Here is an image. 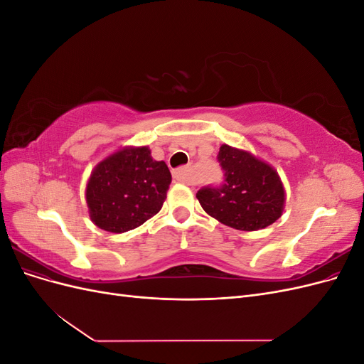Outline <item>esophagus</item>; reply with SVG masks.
I'll list each match as a JSON object with an SVG mask.
<instances>
[{
    "label": "esophagus",
    "mask_w": 364,
    "mask_h": 364,
    "mask_svg": "<svg viewBox=\"0 0 364 364\" xmlns=\"http://www.w3.org/2000/svg\"><path fill=\"white\" fill-rule=\"evenodd\" d=\"M173 178L174 181H178L181 183H185V185H191V170L190 167H182L179 170H176L173 173Z\"/></svg>",
    "instance_id": "obj_1"
}]
</instances>
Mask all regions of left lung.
I'll return each mask as SVG.
<instances>
[{"mask_svg":"<svg viewBox=\"0 0 364 364\" xmlns=\"http://www.w3.org/2000/svg\"><path fill=\"white\" fill-rule=\"evenodd\" d=\"M217 161L223 182L196 194L205 211L240 230H258L277 222L285 200L278 173L250 153L226 144L220 147Z\"/></svg>","mask_w":364,"mask_h":364,"instance_id":"1","label":"left lung"}]
</instances>
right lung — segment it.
Here are the masks:
<instances>
[{
  "instance_id": "1",
  "label": "right lung",
  "mask_w": 364,
  "mask_h": 364,
  "mask_svg": "<svg viewBox=\"0 0 364 364\" xmlns=\"http://www.w3.org/2000/svg\"><path fill=\"white\" fill-rule=\"evenodd\" d=\"M171 174L164 161H153L147 147H127L94 168L86 186L92 222L107 232H127L159 213Z\"/></svg>"
}]
</instances>
